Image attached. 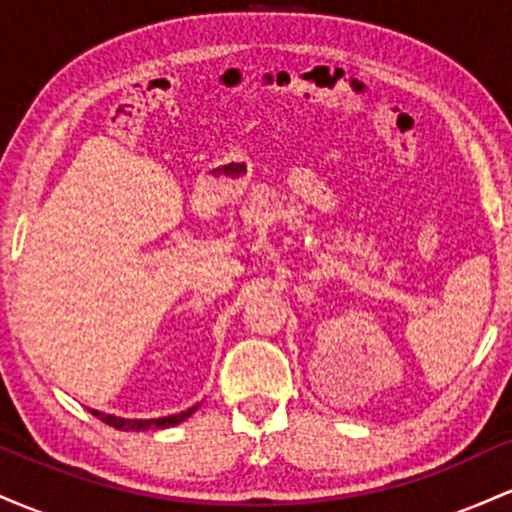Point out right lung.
<instances>
[{"instance_id":"add662e5","label":"right lung","mask_w":512,"mask_h":512,"mask_svg":"<svg viewBox=\"0 0 512 512\" xmlns=\"http://www.w3.org/2000/svg\"><path fill=\"white\" fill-rule=\"evenodd\" d=\"M195 411H197V407H190L187 411H180V414L163 416V419H117V416L103 414V411H96V409H91V414L98 416L103 424L120 428V431H146V428H170V426L180 424V421H185L187 416L195 414Z\"/></svg>"}]
</instances>
